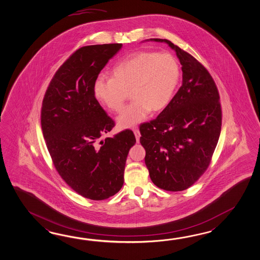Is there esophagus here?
Here are the masks:
<instances>
[{
    "label": "esophagus",
    "instance_id": "34e87169",
    "mask_svg": "<svg viewBox=\"0 0 260 260\" xmlns=\"http://www.w3.org/2000/svg\"><path fill=\"white\" fill-rule=\"evenodd\" d=\"M133 133H134V135H135V137H136V141H137V143H139L141 134H140V132H139L138 128H134V129H133Z\"/></svg>",
    "mask_w": 260,
    "mask_h": 260
}]
</instances>
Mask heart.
<instances>
[{
    "label": "heart",
    "mask_w": 260,
    "mask_h": 260,
    "mask_svg": "<svg viewBox=\"0 0 260 260\" xmlns=\"http://www.w3.org/2000/svg\"><path fill=\"white\" fill-rule=\"evenodd\" d=\"M181 70L168 53L140 51L123 58L112 70V78L99 76L95 98L112 112H120L127 92L133 102L117 117L118 127L129 128L144 121L151 111L165 109L179 84Z\"/></svg>",
    "instance_id": "obj_1"
}]
</instances>
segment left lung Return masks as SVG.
<instances>
[{
	"label": "left lung",
	"mask_w": 260,
	"mask_h": 260,
	"mask_svg": "<svg viewBox=\"0 0 260 260\" xmlns=\"http://www.w3.org/2000/svg\"><path fill=\"white\" fill-rule=\"evenodd\" d=\"M164 42L176 52L183 83L156 119L140 125V143L151 180L167 191L190 187L212 160L218 143L222 111L218 89L207 69L189 53Z\"/></svg>",
	"instance_id": "1"
}]
</instances>
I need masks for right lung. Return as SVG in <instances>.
Here are the masks:
<instances>
[{"mask_svg": "<svg viewBox=\"0 0 260 260\" xmlns=\"http://www.w3.org/2000/svg\"><path fill=\"white\" fill-rule=\"evenodd\" d=\"M122 44L83 46L53 76L41 110L46 147L60 177L84 198L103 201L124 184L127 154L136 143L133 131L102 137L115 121L93 93L101 71Z\"/></svg>", "mask_w": 260, "mask_h": 260, "instance_id": "add662e5", "label": "right lung"}]
</instances>
